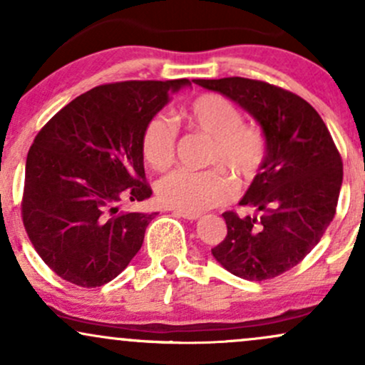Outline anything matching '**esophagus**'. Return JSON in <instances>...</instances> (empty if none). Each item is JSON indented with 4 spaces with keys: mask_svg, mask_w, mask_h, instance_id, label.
Wrapping results in <instances>:
<instances>
[{
    "mask_svg": "<svg viewBox=\"0 0 365 365\" xmlns=\"http://www.w3.org/2000/svg\"><path fill=\"white\" fill-rule=\"evenodd\" d=\"M173 212H175V215H177V216L183 217V220H188V221H195V220H199V217H200L199 212H187V211H178V209H175Z\"/></svg>",
    "mask_w": 365,
    "mask_h": 365,
    "instance_id": "esophagus-1",
    "label": "esophagus"
}]
</instances>
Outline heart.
Returning a JSON list of instances; mask_svg holds the SVG:
<instances>
[{"label": "heart", "instance_id": "b5f03b06", "mask_svg": "<svg viewBox=\"0 0 365 365\" xmlns=\"http://www.w3.org/2000/svg\"><path fill=\"white\" fill-rule=\"evenodd\" d=\"M192 128L211 137L206 165L228 168L242 182L252 180L266 158L261 130L244 125V115L220 94H202L183 111ZM142 153L153 168L165 170L177 153V127L170 116L156 115L145 125ZM175 170L156 183L161 204L178 211L199 212L225 204L233 195V182L223 170Z\"/></svg>", "mask_w": 365, "mask_h": 365}]
</instances>
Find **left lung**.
I'll return each mask as SVG.
<instances>
[{"instance_id":"left-lung-1","label":"left lung","mask_w":365,"mask_h":365,"mask_svg":"<svg viewBox=\"0 0 365 365\" xmlns=\"http://www.w3.org/2000/svg\"><path fill=\"white\" fill-rule=\"evenodd\" d=\"M194 82L244 108L266 139L261 170L238 202L255 215L223 212L228 233L211 252L238 278H276L302 261L333 221L343 182L340 153L319 113L290 91L242 77Z\"/></svg>"}]
</instances>
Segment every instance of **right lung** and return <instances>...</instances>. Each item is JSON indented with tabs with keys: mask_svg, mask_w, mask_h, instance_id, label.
<instances>
[{
	"mask_svg": "<svg viewBox=\"0 0 365 365\" xmlns=\"http://www.w3.org/2000/svg\"><path fill=\"white\" fill-rule=\"evenodd\" d=\"M188 86L180 78L94 87L37 133L25 163L22 217L37 254L60 278L101 287L140 250L156 212L120 206L153 195L142 135L171 92Z\"/></svg>",
	"mask_w": 365,
	"mask_h": 365,
	"instance_id": "add662e5",
	"label": "right lung"
}]
</instances>
